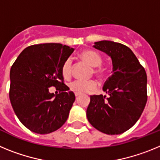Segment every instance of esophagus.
I'll return each instance as SVG.
<instances>
[{
  "label": "esophagus",
  "mask_w": 160,
  "mask_h": 160,
  "mask_svg": "<svg viewBox=\"0 0 160 160\" xmlns=\"http://www.w3.org/2000/svg\"><path fill=\"white\" fill-rule=\"evenodd\" d=\"M79 95H80V94H78V93H75V96H76V97H78Z\"/></svg>",
  "instance_id": "obj_1"
}]
</instances>
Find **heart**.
<instances>
[{
	"mask_svg": "<svg viewBox=\"0 0 160 160\" xmlns=\"http://www.w3.org/2000/svg\"><path fill=\"white\" fill-rule=\"evenodd\" d=\"M79 57L82 60L90 65L91 67H98L102 64V58L97 52L94 50H85L79 54ZM94 72L97 74H100L102 73L100 69H95ZM62 73L63 77L66 78H69L71 76L72 73V59L68 58L64 61L62 66ZM70 89L73 92L78 94H83V93L88 92L90 90H93L97 88L98 83L94 80H81V79H76L70 83L69 85Z\"/></svg>",
	"mask_w": 160,
	"mask_h": 160,
	"instance_id": "b5f03b06",
	"label": "heart"
}]
</instances>
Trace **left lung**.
I'll return each instance as SVG.
<instances>
[{
	"label": "left lung",
	"mask_w": 160,
	"mask_h": 160,
	"mask_svg": "<svg viewBox=\"0 0 160 160\" xmlns=\"http://www.w3.org/2000/svg\"><path fill=\"white\" fill-rule=\"evenodd\" d=\"M93 47L111 57L113 73L102 88L108 96H90L87 119L101 132L119 135L135 125L146 106V71L132 50L122 44L100 41Z\"/></svg>",
	"instance_id": "8db88e82"
}]
</instances>
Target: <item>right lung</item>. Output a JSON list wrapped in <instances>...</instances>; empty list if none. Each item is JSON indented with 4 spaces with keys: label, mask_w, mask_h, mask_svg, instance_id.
Returning <instances> with one entry per match:
<instances>
[{
    "label": "right lung",
    "mask_w": 160,
    "mask_h": 160,
    "mask_svg": "<svg viewBox=\"0 0 160 160\" xmlns=\"http://www.w3.org/2000/svg\"><path fill=\"white\" fill-rule=\"evenodd\" d=\"M73 50L59 43L32 45L12 64L9 99L21 122L32 132L49 134L67 120L75 95L63 82L62 66ZM50 86L60 93H50Z\"/></svg>",
    "instance_id": "add662e5"
}]
</instances>
